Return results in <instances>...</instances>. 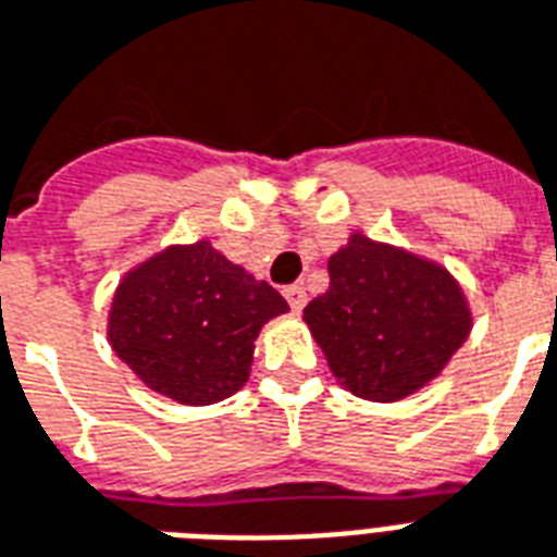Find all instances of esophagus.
I'll return each instance as SVG.
<instances>
[{
  "mask_svg": "<svg viewBox=\"0 0 557 557\" xmlns=\"http://www.w3.org/2000/svg\"><path fill=\"white\" fill-rule=\"evenodd\" d=\"M283 295H286V300H289V307L295 312H300L307 307V289H304V283H292V286L283 289Z\"/></svg>",
  "mask_w": 557,
  "mask_h": 557,
  "instance_id": "1",
  "label": "esophagus"
}]
</instances>
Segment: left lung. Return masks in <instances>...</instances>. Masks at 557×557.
<instances>
[{
    "mask_svg": "<svg viewBox=\"0 0 557 557\" xmlns=\"http://www.w3.org/2000/svg\"><path fill=\"white\" fill-rule=\"evenodd\" d=\"M304 321L331 372L360 398L398 401L443 372L472 319L446 268L354 233Z\"/></svg>",
    "mask_w": 557,
    "mask_h": 557,
    "instance_id": "left-lung-1",
    "label": "left lung"
}]
</instances>
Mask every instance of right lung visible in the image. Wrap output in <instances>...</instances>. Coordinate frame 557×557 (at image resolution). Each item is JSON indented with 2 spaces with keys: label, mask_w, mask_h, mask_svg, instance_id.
<instances>
[{
  "label": "right lung",
  "mask_w": 557,
  "mask_h": 557,
  "mask_svg": "<svg viewBox=\"0 0 557 557\" xmlns=\"http://www.w3.org/2000/svg\"><path fill=\"white\" fill-rule=\"evenodd\" d=\"M286 310L274 286L197 242L168 247L123 277L109 339L150 389L180 405H215L245 386L253 339Z\"/></svg>",
  "instance_id": "1"
}]
</instances>
